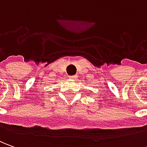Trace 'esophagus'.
<instances>
[{"label": "esophagus", "instance_id": "1", "mask_svg": "<svg viewBox=\"0 0 147 147\" xmlns=\"http://www.w3.org/2000/svg\"><path fill=\"white\" fill-rule=\"evenodd\" d=\"M69 78H70V79H75V78H77V75L69 76Z\"/></svg>", "mask_w": 147, "mask_h": 147}]
</instances>
